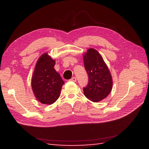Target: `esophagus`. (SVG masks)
<instances>
[{
	"instance_id": "1",
	"label": "esophagus",
	"mask_w": 149,
	"mask_h": 149,
	"mask_svg": "<svg viewBox=\"0 0 149 149\" xmlns=\"http://www.w3.org/2000/svg\"><path fill=\"white\" fill-rule=\"evenodd\" d=\"M70 81H73V82H75L77 81V79H76V77H73L71 79H70Z\"/></svg>"
}]
</instances>
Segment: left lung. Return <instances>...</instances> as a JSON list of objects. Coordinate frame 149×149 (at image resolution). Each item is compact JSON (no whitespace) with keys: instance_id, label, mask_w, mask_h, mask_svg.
Returning <instances> with one entry per match:
<instances>
[{"instance_id":"1","label":"left lung","mask_w":149,"mask_h":149,"mask_svg":"<svg viewBox=\"0 0 149 149\" xmlns=\"http://www.w3.org/2000/svg\"><path fill=\"white\" fill-rule=\"evenodd\" d=\"M83 60L89 79L87 86L83 89L84 94L88 99L98 102L111 91L112 76L102 56L95 49H88L83 55Z\"/></svg>"}]
</instances>
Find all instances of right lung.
<instances>
[{"label": "right lung", "mask_w": 149, "mask_h": 149, "mask_svg": "<svg viewBox=\"0 0 149 149\" xmlns=\"http://www.w3.org/2000/svg\"><path fill=\"white\" fill-rule=\"evenodd\" d=\"M55 63L48 53H43L38 59L31 79V87L36 99L47 105L56 102L65 84L54 68Z\"/></svg>", "instance_id": "1"}]
</instances>
